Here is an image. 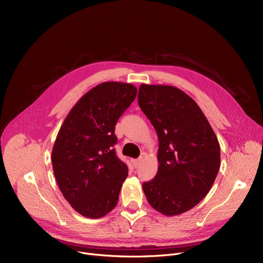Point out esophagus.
<instances>
[{
  "instance_id": "esophagus-1",
  "label": "esophagus",
  "mask_w": 263,
  "mask_h": 263,
  "mask_svg": "<svg viewBox=\"0 0 263 263\" xmlns=\"http://www.w3.org/2000/svg\"><path fill=\"white\" fill-rule=\"evenodd\" d=\"M132 164H133V166L135 167V168H137L140 166V164H141V159H135V160H132Z\"/></svg>"
}]
</instances>
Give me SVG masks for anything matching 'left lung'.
I'll return each instance as SVG.
<instances>
[{
	"instance_id": "left-lung-1",
	"label": "left lung",
	"mask_w": 263,
	"mask_h": 263,
	"mask_svg": "<svg viewBox=\"0 0 263 263\" xmlns=\"http://www.w3.org/2000/svg\"><path fill=\"white\" fill-rule=\"evenodd\" d=\"M137 100L159 137L158 173L143 183L150 205L173 216L208 194L220 165L217 137L200 107L174 86H140Z\"/></svg>"
}]
</instances>
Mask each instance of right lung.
<instances>
[{"label": "right lung", "mask_w": 263, "mask_h": 263, "mask_svg": "<svg viewBox=\"0 0 263 263\" xmlns=\"http://www.w3.org/2000/svg\"><path fill=\"white\" fill-rule=\"evenodd\" d=\"M136 93L129 83H101L76 103L60 129L51 156L54 176L83 216L102 217L117 204L128 167L115 153V126Z\"/></svg>", "instance_id": "1"}]
</instances>
